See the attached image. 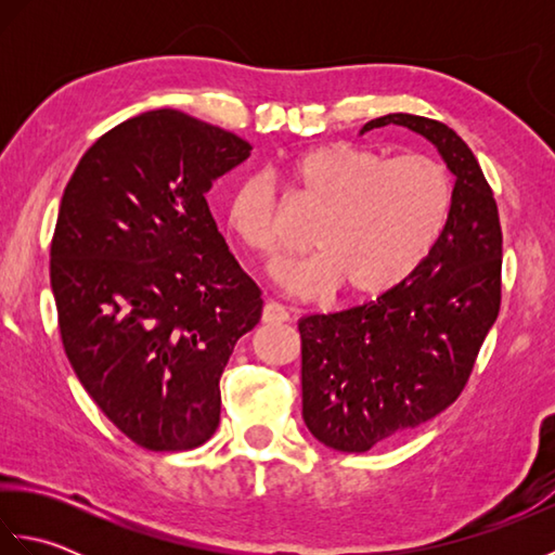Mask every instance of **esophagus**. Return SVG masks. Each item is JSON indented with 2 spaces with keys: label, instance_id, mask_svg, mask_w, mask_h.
Returning a JSON list of instances; mask_svg holds the SVG:
<instances>
[{
  "label": "esophagus",
  "instance_id": "obj_1",
  "mask_svg": "<svg viewBox=\"0 0 555 555\" xmlns=\"http://www.w3.org/2000/svg\"><path fill=\"white\" fill-rule=\"evenodd\" d=\"M291 314L284 308V305H279L274 300H267L264 302V310H262V322L264 324H281V322H288Z\"/></svg>",
  "mask_w": 555,
  "mask_h": 555
}]
</instances>
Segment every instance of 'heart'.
Segmentation results:
<instances>
[{"mask_svg":"<svg viewBox=\"0 0 555 555\" xmlns=\"http://www.w3.org/2000/svg\"><path fill=\"white\" fill-rule=\"evenodd\" d=\"M279 173L320 215L314 255L276 271L291 296L317 298L340 284L348 298L396 288L434 250L453 199L451 173L427 155L388 159L358 143H324L281 164ZM227 227L267 262L286 253L262 179H245L229 195Z\"/></svg>","mask_w":555,"mask_h":555,"instance_id":"1","label":"heart"}]
</instances>
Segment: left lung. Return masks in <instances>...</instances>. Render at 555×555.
<instances>
[{"mask_svg":"<svg viewBox=\"0 0 555 555\" xmlns=\"http://www.w3.org/2000/svg\"><path fill=\"white\" fill-rule=\"evenodd\" d=\"M405 126L455 176L451 211L429 257L372 302L298 322L302 420L317 441L364 453L439 415L463 391L501 308L499 207L473 150L453 128L415 114L362 126Z\"/></svg>","mask_w":555,"mask_h":555,"instance_id":"obj_1","label":"left lung"}]
</instances>
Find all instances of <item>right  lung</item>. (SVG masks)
<instances>
[{
  "label": "right lung",
  "instance_id": "right-lung-1",
  "mask_svg": "<svg viewBox=\"0 0 555 555\" xmlns=\"http://www.w3.org/2000/svg\"><path fill=\"white\" fill-rule=\"evenodd\" d=\"M250 150L183 112H145L80 157L59 205L50 279L66 358L147 451L217 431L221 372L262 317L205 199Z\"/></svg>",
  "mask_w": 555,
  "mask_h": 555
}]
</instances>
